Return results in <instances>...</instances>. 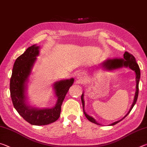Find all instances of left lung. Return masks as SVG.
Listing matches in <instances>:
<instances>
[{
    "label": "left lung",
    "mask_w": 147,
    "mask_h": 147,
    "mask_svg": "<svg viewBox=\"0 0 147 147\" xmlns=\"http://www.w3.org/2000/svg\"><path fill=\"white\" fill-rule=\"evenodd\" d=\"M124 59H108L107 60L106 62L104 63V66L106 68L108 69H118L122 67H130L131 69H132L133 71L136 72V94L135 96H134V102L131 105V107L129 110L128 113L126 114V115L124 117L119 120L118 121H116L115 123H112L110 125H115L117 123H118L119 122H120L121 121L123 120V119L126 117V116L128 115V114L130 112L131 109L133 108V107L135 105L137 101V99H138V93H139V79H140V69H139V67L138 65V64L137 63L135 57H134L132 54H130L128 52H125L124 54ZM84 95L83 94H82L81 96V100H82V106H83V109L84 108ZM84 113L85 114V115L86 117V118L88 119L89 121H91V123H93L94 124H99L97 122H96V121L92 117L88 115L85 111H84Z\"/></svg>",
    "instance_id": "8db88e82"
}]
</instances>
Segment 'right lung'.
Returning <instances> with one entry per match:
<instances>
[{"instance_id": "right-lung-1", "label": "right lung", "mask_w": 147, "mask_h": 147, "mask_svg": "<svg viewBox=\"0 0 147 147\" xmlns=\"http://www.w3.org/2000/svg\"><path fill=\"white\" fill-rule=\"evenodd\" d=\"M39 54V47L36 45L28 47L24 53L19 56L15 61L10 78V95L17 112L32 125H47L54 123L60 116L61 106L67 93L73 85L74 79L60 80L54 84L56 95L58 100L53 108L37 109L30 107L25 102V82L30 74L31 69L36 56Z\"/></svg>"}]
</instances>
